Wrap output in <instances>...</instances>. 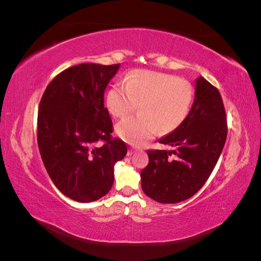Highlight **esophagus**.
Instances as JSON below:
<instances>
[{
	"instance_id": "1",
	"label": "esophagus",
	"mask_w": 261,
	"mask_h": 261,
	"mask_svg": "<svg viewBox=\"0 0 261 261\" xmlns=\"http://www.w3.org/2000/svg\"><path fill=\"white\" fill-rule=\"evenodd\" d=\"M135 151H136L135 148H129V149H128V152H127V155H132Z\"/></svg>"
}]
</instances>
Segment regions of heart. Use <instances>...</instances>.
Wrapping results in <instances>:
<instances>
[{
    "label": "heart",
    "mask_w": 261,
    "mask_h": 261,
    "mask_svg": "<svg viewBox=\"0 0 261 261\" xmlns=\"http://www.w3.org/2000/svg\"><path fill=\"white\" fill-rule=\"evenodd\" d=\"M194 87L184 78L148 69L133 70L123 84L107 93V108L115 117H126L140 107V116L128 117L116 125V133L132 145H143L158 130L177 129L192 111Z\"/></svg>",
    "instance_id": "1"
}]
</instances>
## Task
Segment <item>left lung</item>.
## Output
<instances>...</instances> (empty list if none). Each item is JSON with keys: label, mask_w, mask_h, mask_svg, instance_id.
Returning a JSON list of instances; mask_svg holds the SVG:
<instances>
[{"label": "left lung", "mask_w": 261, "mask_h": 261, "mask_svg": "<svg viewBox=\"0 0 261 261\" xmlns=\"http://www.w3.org/2000/svg\"><path fill=\"white\" fill-rule=\"evenodd\" d=\"M227 123L217 87L203 77L196 82L195 100L186 121L159 140L175 150H148L149 163L141 171L144 193L161 203L191 198L204 185L222 152ZM175 154V159L170 155Z\"/></svg>", "instance_id": "obj_1"}]
</instances>
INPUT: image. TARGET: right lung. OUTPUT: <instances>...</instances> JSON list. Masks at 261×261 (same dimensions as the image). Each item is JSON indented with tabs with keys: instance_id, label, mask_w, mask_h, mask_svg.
<instances>
[{
	"instance_id": "right-lung-1",
	"label": "right lung",
	"mask_w": 261,
	"mask_h": 261,
	"mask_svg": "<svg viewBox=\"0 0 261 261\" xmlns=\"http://www.w3.org/2000/svg\"><path fill=\"white\" fill-rule=\"evenodd\" d=\"M120 64L68 67L46 87L39 105L37 139L46 172L68 198L98 200L111 189L114 164L127 153L112 137L105 90Z\"/></svg>"
}]
</instances>
